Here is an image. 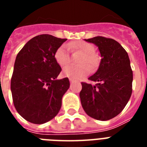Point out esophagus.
Here are the masks:
<instances>
[{"label":"esophagus","instance_id":"esophagus-1","mask_svg":"<svg viewBox=\"0 0 147 147\" xmlns=\"http://www.w3.org/2000/svg\"><path fill=\"white\" fill-rule=\"evenodd\" d=\"M69 81H70V83H71V84H72V83L75 82V81L72 80V79H71V78H69Z\"/></svg>","mask_w":147,"mask_h":147}]
</instances>
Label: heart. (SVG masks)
Segmentation results:
<instances>
[{
	"label": "heart",
	"mask_w": 147,
	"mask_h": 147,
	"mask_svg": "<svg viewBox=\"0 0 147 147\" xmlns=\"http://www.w3.org/2000/svg\"><path fill=\"white\" fill-rule=\"evenodd\" d=\"M69 49L73 50L80 51L82 55L79 60V63L83 64L78 65H69L63 69V76L71 79H79L83 76H86L90 72V67L85 63H88L90 66L94 68L98 65V58L94 53V46L89 42L79 41V42H70L68 44ZM55 59L60 66H65L69 62V50L66 46L62 45L58 48L55 53Z\"/></svg>",
	"instance_id": "b5f03b06"
}]
</instances>
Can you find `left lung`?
Wrapping results in <instances>:
<instances>
[{"mask_svg":"<svg viewBox=\"0 0 147 147\" xmlns=\"http://www.w3.org/2000/svg\"><path fill=\"white\" fill-rule=\"evenodd\" d=\"M85 40L98 47L101 60L98 71L88 78L97 84L82 82L81 103L88 116L108 121L123 111L132 94L130 59L122 46L113 39L95 36Z\"/></svg>","mask_w":147,"mask_h":147,"instance_id":"8db88e82","label":"left lung"}]
</instances>
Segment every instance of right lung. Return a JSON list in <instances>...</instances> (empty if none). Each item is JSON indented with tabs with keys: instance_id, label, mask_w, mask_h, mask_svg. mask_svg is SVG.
Returning a JSON list of instances; mask_svg holds the SVG:
<instances>
[{
	"instance_id": "obj_1",
	"label": "right lung",
	"mask_w": 147,
	"mask_h": 147,
	"mask_svg": "<svg viewBox=\"0 0 147 147\" xmlns=\"http://www.w3.org/2000/svg\"><path fill=\"white\" fill-rule=\"evenodd\" d=\"M67 39L42 34L32 38L15 60L10 89L17 111L29 122L42 124L54 118L69 89V78L56 79L62 69L55 51Z\"/></svg>"
}]
</instances>
